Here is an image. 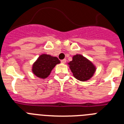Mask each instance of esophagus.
Masks as SVG:
<instances>
[{
	"label": "esophagus",
	"mask_w": 124,
	"mask_h": 124,
	"mask_svg": "<svg viewBox=\"0 0 124 124\" xmlns=\"http://www.w3.org/2000/svg\"><path fill=\"white\" fill-rule=\"evenodd\" d=\"M61 62H62V64H65L66 62V59H63V60H61Z\"/></svg>",
	"instance_id": "1"
}]
</instances>
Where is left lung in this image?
I'll return each instance as SVG.
<instances>
[{
    "label": "left lung",
    "mask_w": 124,
    "mask_h": 124,
    "mask_svg": "<svg viewBox=\"0 0 124 124\" xmlns=\"http://www.w3.org/2000/svg\"><path fill=\"white\" fill-rule=\"evenodd\" d=\"M68 65L75 78L81 81L89 80L96 70L93 63L81 54L73 56L72 61L69 62Z\"/></svg>",
    "instance_id": "left-lung-1"
}]
</instances>
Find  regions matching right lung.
Segmentation results:
<instances>
[{
    "mask_svg": "<svg viewBox=\"0 0 124 124\" xmlns=\"http://www.w3.org/2000/svg\"><path fill=\"white\" fill-rule=\"evenodd\" d=\"M60 61L55 56L43 54L39 56L32 65V73L40 79H46L51 72L52 70Z\"/></svg>",
    "mask_w": 124,
    "mask_h": 124,
    "instance_id": "right-lung-1",
    "label": "right lung"
}]
</instances>
